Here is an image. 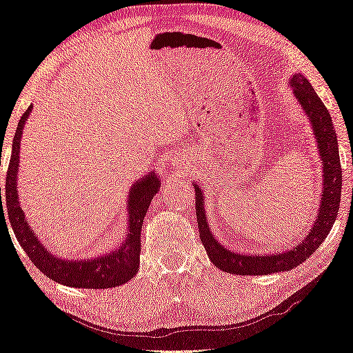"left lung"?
<instances>
[{"label": "left lung", "mask_w": 353, "mask_h": 353, "mask_svg": "<svg viewBox=\"0 0 353 353\" xmlns=\"http://www.w3.org/2000/svg\"><path fill=\"white\" fill-rule=\"evenodd\" d=\"M288 85L293 90L294 98L298 99L303 112L306 114L311 123L315 143H317L320 163H322V194H320V206L315 215V220L306 238L299 241L292 249L274 254L252 255L243 252L231 250L225 247L212 234L209 228L206 209H204V193L201 185L196 182L194 187V204H196V220L199 238L204 249L208 252L209 260L219 270L230 274L239 276H266L274 272L288 271L306 261L319 245L323 243L336 222V215L339 212L341 187H343V171H341L338 136H336L333 120L328 109L325 108L322 99L314 92L311 82L303 74H293L288 79Z\"/></svg>", "instance_id": "obj_1"}]
</instances>
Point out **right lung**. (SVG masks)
I'll use <instances>...</instances> for the list:
<instances>
[{"label": "right lung", "mask_w": 353, "mask_h": 353, "mask_svg": "<svg viewBox=\"0 0 353 353\" xmlns=\"http://www.w3.org/2000/svg\"><path fill=\"white\" fill-rule=\"evenodd\" d=\"M33 104L25 110L20 119L17 131L12 141V154L8 168L6 177V198L3 208L1 187H0V214L8 212L10 227L14 230L19 244L26 252L28 259L41 272L66 287L76 288H110L123 285L136 276L139 268V252H141V230L150 206V201L159 193L160 177L157 172L150 171L149 174L141 177L131 185L126 199V212H128V228H126L125 241L117 249L106 254L93 256L87 260L60 259L59 255L50 254L47 247L41 243L38 236L30 227L28 219L20 208L17 179H19V163H20V139H22L23 126L28 120ZM1 165V161H0Z\"/></svg>", "instance_id": "right-lung-1"}]
</instances>
